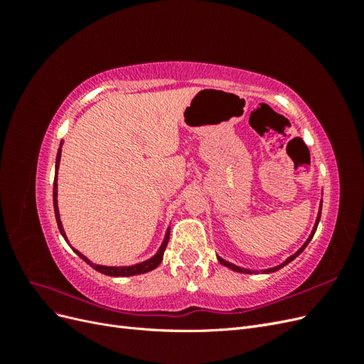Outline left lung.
Here are the masks:
<instances>
[{
	"instance_id": "8db88e82",
	"label": "left lung",
	"mask_w": 364,
	"mask_h": 364,
	"mask_svg": "<svg viewBox=\"0 0 364 364\" xmlns=\"http://www.w3.org/2000/svg\"><path fill=\"white\" fill-rule=\"evenodd\" d=\"M321 213H322V203H321V208H318V214H317V218H316V223H314V228H313V230H311V234H310V237H308V240L305 241V243L302 245V247L297 250L296 253H293L291 257H289L287 259H285L282 264H279V266H277V267H272V269H266V270H261V273H272V272H277V270H279V269H282L284 266H287L289 262H291L296 257H299L301 253L304 252V249L308 246V243H310L311 241V238H313V235H314V232H316V229H317V225H318V220H321ZM217 259H218V262L222 264V266H225V267H228V269H230V270H234V272H238V273H247V274H253V273H259L258 270H249V269H243V267H238V266H235V264H232V262H229V261H226V259H223V258H220V257H217Z\"/></svg>"
}]
</instances>
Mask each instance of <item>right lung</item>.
Returning a JSON list of instances; mask_svg holds the SVG:
<instances>
[{"label":"right lung","instance_id":"right-lung-1","mask_svg":"<svg viewBox=\"0 0 364 364\" xmlns=\"http://www.w3.org/2000/svg\"><path fill=\"white\" fill-rule=\"evenodd\" d=\"M63 142H60V147H62ZM60 153H62V149H59L58 151V156H56V173H54V185H53V203H54V214H56V222H58V226H59V230L62 237L67 240L68 243V238L67 235H65V230H63V226H62V222H60V215H59V206H58V170H59V162H60ZM170 240V228L167 229V232H165V237H164V241L161 247L158 249V252L153 255L150 259H146L142 262H138V264H134V266H121V267H117V266H100V264H94L91 262L90 259H87L85 255H82V253L79 250L73 249L77 255H79L85 262L90 264V266L92 269H95L97 272H100L103 274H107V277H134V274H141V273H147L153 269H156L161 261H162V257H164V252H165V247H167V243Z\"/></svg>","mask_w":364,"mask_h":364}]
</instances>
